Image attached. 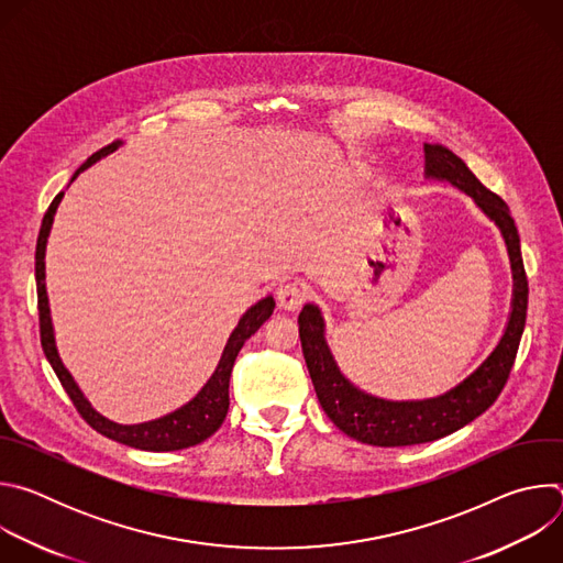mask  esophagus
<instances>
[{
	"mask_svg": "<svg viewBox=\"0 0 563 563\" xmlns=\"http://www.w3.org/2000/svg\"><path fill=\"white\" fill-rule=\"evenodd\" d=\"M276 298H278V307L287 311H296L305 302L307 291L298 283H280L276 289Z\"/></svg>",
	"mask_w": 563,
	"mask_h": 563,
	"instance_id": "esophagus-1",
	"label": "esophagus"
}]
</instances>
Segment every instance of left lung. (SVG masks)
<instances>
[{
	"label": "left lung",
	"mask_w": 563,
	"mask_h": 563,
	"mask_svg": "<svg viewBox=\"0 0 563 563\" xmlns=\"http://www.w3.org/2000/svg\"><path fill=\"white\" fill-rule=\"evenodd\" d=\"M426 178L450 183L490 218L508 250L512 269V302L506 330L472 374L443 394L417 400H389L358 389L336 365L325 339V318L320 307L307 302L298 316L302 356L318 396L320 408L347 437L378 448L417 445L443 439L484 415L501 394L526 328L528 278L521 258L519 233L508 205L476 180L463 159L443 144H423Z\"/></svg>",
	"instance_id": "obj_1"
}]
</instances>
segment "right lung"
<instances>
[{"label": "right lung", "mask_w": 563, "mask_h": 563, "mask_svg": "<svg viewBox=\"0 0 563 563\" xmlns=\"http://www.w3.org/2000/svg\"><path fill=\"white\" fill-rule=\"evenodd\" d=\"M120 144H122V140H115L109 146L93 153L87 159V163L73 174L70 183L85 169L96 165L98 159L113 153ZM62 198H64V191L55 196L48 211L44 213L42 229H40V235H37V250H35V280H37V309H40L42 350H44L51 367L55 369L62 387L70 396L77 412L82 415V419L96 432H100V434H104V437H109L118 443H124L129 448L148 450V452H172V450H185V448L202 443L205 439H209L222 426V421L227 417V410H229V378H231L233 361H235L238 352L243 350L245 341L252 339V334H256L258 328L274 313V307H276L274 296L269 294V296L261 298L256 305H252L243 316H240L235 330L229 334V341L222 350V356H220L213 374L202 385V389L189 400V404H185L183 408H178V410H174L165 417L153 419V421H144V423L122 426V423L109 421L107 417H102L100 412L93 410V406L89 404V398L82 394V389L77 387L70 372L64 367V363L59 358V352H57V345H55V330H53L51 305H48V294H46V261L44 258H46V243H48V235H51L53 218H55V211H57Z\"/></svg>", "instance_id": "add662e5"}]
</instances>
